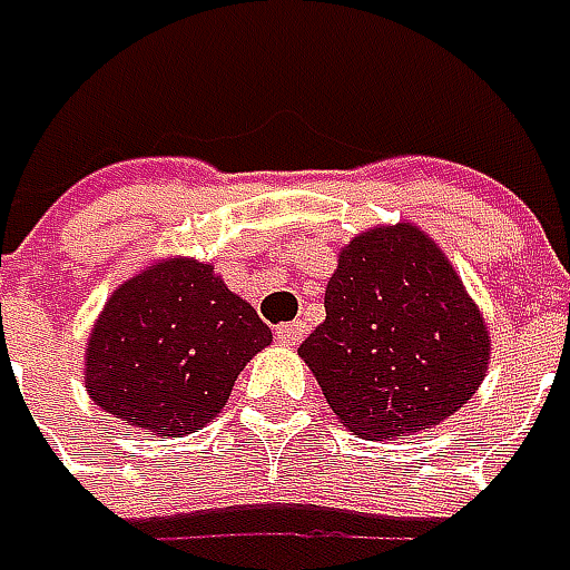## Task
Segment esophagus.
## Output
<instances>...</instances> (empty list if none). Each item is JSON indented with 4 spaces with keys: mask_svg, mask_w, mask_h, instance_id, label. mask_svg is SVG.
Here are the masks:
<instances>
[{
    "mask_svg": "<svg viewBox=\"0 0 570 570\" xmlns=\"http://www.w3.org/2000/svg\"><path fill=\"white\" fill-rule=\"evenodd\" d=\"M302 340H305V324H298V321L284 324L277 330V342H281V345H298Z\"/></svg>",
    "mask_w": 570,
    "mask_h": 570,
    "instance_id": "esophagus-1",
    "label": "esophagus"
}]
</instances>
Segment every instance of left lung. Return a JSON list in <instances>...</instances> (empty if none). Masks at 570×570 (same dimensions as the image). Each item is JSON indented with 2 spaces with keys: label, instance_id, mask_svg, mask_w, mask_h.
<instances>
[{
  "label": "left lung",
  "instance_id": "8db88e82",
  "mask_svg": "<svg viewBox=\"0 0 570 570\" xmlns=\"http://www.w3.org/2000/svg\"><path fill=\"white\" fill-rule=\"evenodd\" d=\"M324 308L298 357L336 420L367 441L435 429L488 376L484 314L413 222L376 225L342 246Z\"/></svg>",
  "mask_w": 570,
  "mask_h": 570
}]
</instances>
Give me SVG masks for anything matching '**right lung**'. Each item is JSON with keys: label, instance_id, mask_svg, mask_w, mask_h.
Listing matches in <instances>:
<instances>
[{"label": "right lung", "instance_id": "obj_1", "mask_svg": "<svg viewBox=\"0 0 570 570\" xmlns=\"http://www.w3.org/2000/svg\"><path fill=\"white\" fill-rule=\"evenodd\" d=\"M265 345L268 324L213 265L157 258L110 293L91 326L86 392L147 435L185 438L216 420Z\"/></svg>", "mask_w": 570, "mask_h": 570}]
</instances>
